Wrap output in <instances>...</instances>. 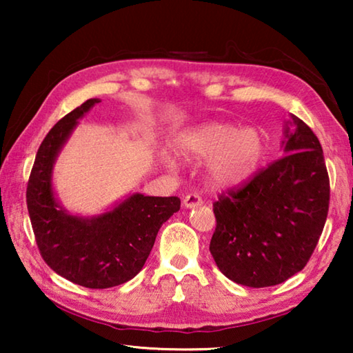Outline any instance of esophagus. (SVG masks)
Here are the masks:
<instances>
[{"label":"esophagus","instance_id":"esophagus-1","mask_svg":"<svg viewBox=\"0 0 353 353\" xmlns=\"http://www.w3.org/2000/svg\"><path fill=\"white\" fill-rule=\"evenodd\" d=\"M202 205V199L198 194H187L183 199V207L185 208H196Z\"/></svg>","mask_w":353,"mask_h":353}]
</instances>
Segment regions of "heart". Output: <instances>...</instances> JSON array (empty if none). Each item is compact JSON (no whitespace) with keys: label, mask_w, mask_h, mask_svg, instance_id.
I'll use <instances>...</instances> for the list:
<instances>
[{"label":"heart","mask_w":353,"mask_h":353,"mask_svg":"<svg viewBox=\"0 0 353 353\" xmlns=\"http://www.w3.org/2000/svg\"><path fill=\"white\" fill-rule=\"evenodd\" d=\"M177 152L187 162L205 163V182L218 191L246 185L265 154V137L255 128L240 129L230 123L208 121L188 129L177 141ZM174 166L172 159L166 160Z\"/></svg>","instance_id":"obj_1"}]
</instances>
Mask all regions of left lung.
<instances>
[{"instance_id": "1", "label": "left lung", "mask_w": 353, "mask_h": 353, "mask_svg": "<svg viewBox=\"0 0 353 353\" xmlns=\"http://www.w3.org/2000/svg\"><path fill=\"white\" fill-rule=\"evenodd\" d=\"M283 157L213 204L210 252L219 271L249 288L279 285L303 270L324 229L330 182L318 137L290 115Z\"/></svg>"}]
</instances>
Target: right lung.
<instances>
[{
    "mask_svg": "<svg viewBox=\"0 0 353 353\" xmlns=\"http://www.w3.org/2000/svg\"><path fill=\"white\" fill-rule=\"evenodd\" d=\"M101 99H88L52 128L35 155L26 202L35 241L59 276L92 290L129 282L141 271L160 227L181 208L176 196L130 193L93 216L71 213L59 201L52 174L56 160L79 119Z\"/></svg>",
    "mask_w": 353,
    "mask_h": 353,
    "instance_id": "1",
    "label": "right lung"
}]
</instances>
